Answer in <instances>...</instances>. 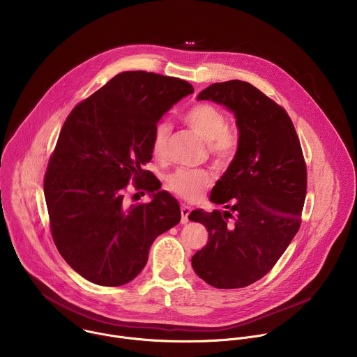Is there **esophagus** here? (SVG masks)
I'll return each instance as SVG.
<instances>
[{
  "label": "esophagus",
  "instance_id": "1",
  "mask_svg": "<svg viewBox=\"0 0 357 357\" xmlns=\"http://www.w3.org/2000/svg\"><path fill=\"white\" fill-rule=\"evenodd\" d=\"M190 212H191V208H190L188 205H185V204H181V223H183V225L188 223V215H190Z\"/></svg>",
  "mask_w": 357,
  "mask_h": 357
}]
</instances>
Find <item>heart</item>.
Here are the masks:
<instances>
[{
    "label": "heart",
    "instance_id": "heart-1",
    "mask_svg": "<svg viewBox=\"0 0 357 357\" xmlns=\"http://www.w3.org/2000/svg\"><path fill=\"white\" fill-rule=\"evenodd\" d=\"M184 123L211 144L212 153L222 162L229 160L237 146V135L227 128L225 113L209 103H198L190 107L184 116ZM170 134V126L167 123H159L153 132L152 151L156 156H163ZM212 174L206 170L178 169L167 176V187L174 194L194 201L201 192L212 184Z\"/></svg>",
    "mask_w": 357,
    "mask_h": 357
}]
</instances>
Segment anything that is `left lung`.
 <instances>
[{"label": "left lung", "instance_id": "obj_1", "mask_svg": "<svg viewBox=\"0 0 357 357\" xmlns=\"http://www.w3.org/2000/svg\"><path fill=\"white\" fill-rule=\"evenodd\" d=\"M197 99L234 114L238 142L211 192L225 211L195 209L188 216L209 233L191 264L213 287H244L271 271L300 227L307 190L300 141L284 109L248 82L213 84Z\"/></svg>", "mask_w": 357, "mask_h": 357}]
</instances>
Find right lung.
<instances>
[{"mask_svg": "<svg viewBox=\"0 0 357 357\" xmlns=\"http://www.w3.org/2000/svg\"><path fill=\"white\" fill-rule=\"evenodd\" d=\"M192 92L178 78L127 71L67 117L45 176V197L60 254L89 282H131L155 238L180 222L177 199L159 191L142 166L152 159L159 120ZM131 178L151 192L149 204H126Z\"/></svg>", "mask_w": 357, "mask_h": 357, "instance_id": "right-lung-1", "label": "right lung"}]
</instances>
